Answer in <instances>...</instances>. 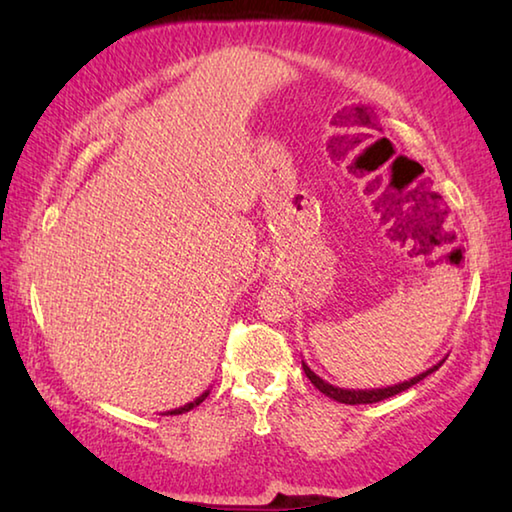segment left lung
<instances>
[{
    "label": "left lung",
    "instance_id": "left-lung-1",
    "mask_svg": "<svg viewBox=\"0 0 512 512\" xmlns=\"http://www.w3.org/2000/svg\"><path fill=\"white\" fill-rule=\"evenodd\" d=\"M443 360H445V358H443ZM443 360L436 362L434 367H430L427 371H423V374H418V376H414V378H410V380H403V383L389 385V387H378V389H342V387H336V385L327 383V380H322L309 365H306L304 360H302V369H304L306 378H309L311 383H313L315 387H318L324 396L333 398V401L345 403V405H367V403L385 401V398H392V396H396V394L405 392V389H410L412 385L421 383L423 378H427V376L432 374V371H436V369H439V367L443 365Z\"/></svg>",
    "mask_w": 512,
    "mask_h": 512
}]
</instances>
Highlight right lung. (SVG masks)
Listing matches in <instances>:
<instances>
[{
	"instance_id": "obj_1",
	"label": "right lung",
	"mask_w": 512,
	"mask_h": 512,
	"mask_svg": "<svg viewBox=\"0 0 512 512\" xmlns=\"http://www.w3.org/2000/svg\"><path fill=\"white\" fill-rule=\"evenodd\" d=\"M208 394H210V389H206V392H203L201 396H197V398H194V401H192V403H185L183 407H176V410H170V412H165V416H174V414H183V412H190V410H192V407H197V405H201L203 401H206V398H208Z\"/></svg>"
}]
</instances>
